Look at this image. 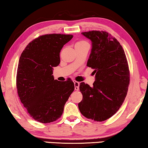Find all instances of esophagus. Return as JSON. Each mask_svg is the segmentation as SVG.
Masks as SVG:
<instances>
[{"label": "esophagus", "instance_id": "obj_1", "mask_svg": "<svg viewBox=\"0 0 148 148\" xmlns=\"http://www.w3.org/2000/svg\"><path fill=\"white\" fill-rule=\"evenodd\" d=\"M74 89L75 90H76V91H77V90L79 89V83L78 82H76L75 81V80H74Z\"/></svg>", "mask_w": 148, "mask_h": 148}]
</instances>
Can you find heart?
Returning a JSON list of instances; mask_svg holds the SVG:
<instances>
[{"instance_id": "obj_1", "label": "heart", "mask_w": 148, "mask_h": 148, "mask_svg": "<svg viewBox=\"0 0 148 148\" xmlns=\"http://www.w3.org/2000/svg\"><path fill=\"white\" fill-rule=\"evenodd\" d=\"M86 44H87L86 42L83 41V40H81V41H78L77 42L76 44H75V47H77V46H82V45H84Z\"/></svg>"}]
</instances>
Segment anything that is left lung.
I'll list each match as a JSON object with an SVG mask.
<instances>
[{"mask_svg": "<svg viewBox=\"0 0 148 148\" xmlns=\"http://www.w3.org/2000/svg\"><path fill=\"white\" fill-rule=\"evenodd\" d=\"M82 34L92 42L87 66L95 69V81L92 87L80 84L83 99L78 108L87 118L105 121L116 113L126 97L130 82L128 63L119 42L107 32Z\"/></svg>", "mask_w": 148, "mask_h": 148, "instance_id": "1", "label": "left lung"}]
</instances>
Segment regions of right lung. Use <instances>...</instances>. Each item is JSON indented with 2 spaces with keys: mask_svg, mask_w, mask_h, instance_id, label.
I'll list each match as a JSON object with an SVG mask.
<instances>
[{
  "mask_svg": "<svg viewBox=\"0 0 148 148\" xmlns=\"http://www.w3.org/2000/svg\"><path fill=\"white\" fill-rule=\"evenodd\" d=\"M71 34H45L27 45L19 58L16 84L21 103L32 118L42 123L56 121L74 90L71 79H54L53 67L60 63L62 47Z\"/></svg>",
  "mask_w": 148,
  "mask_h": 148,
  "instance_id": "add662e5",
  "label": "right lung"
}]
</instances>
